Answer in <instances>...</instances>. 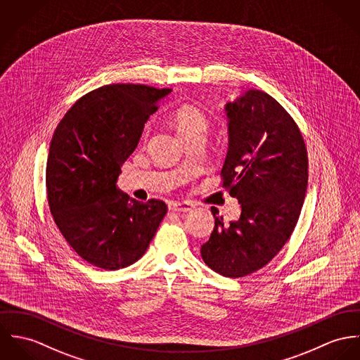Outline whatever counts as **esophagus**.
Wrapping results in <instances>:
<instances>
[{
  "mask_svg": "<svg viewBox=\"0 0 360 360\" xmlns=\"http://www.w3.org/2000/svg\"><path fill=\"white\" fill-rule=\"evenodd\" d=\"M168 208L175 212H188L193 208V205L188 201H172L168 204Z\"/></svg>",
  "mask_w": 360,
  "mask_h": 360,
  "instance_id": "1",
  "label": "esophagus"
}]
</instances>
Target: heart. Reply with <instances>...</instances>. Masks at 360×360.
Masks as SVG:
<instances>
[{"label":"heart","instance_id":"1","mask_svg":"<svg viewBox=\"0 0 360 360\" xmlns=\"http://www.w3.org/2000/svg\"><path fill=\"white\" fill-rule=\"evenodd\" d=\"M175 125L179 135H185L195 129H205V119L198 109L192 106H182L175 113Z\"/></svg>","mask_w":360,"mask_h":360}]
</instances>
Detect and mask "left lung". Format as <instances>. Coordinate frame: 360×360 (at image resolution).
<instances>
[{
	"label": "left lung",
	"instance_id": "1",
	"mask_svg": "<svg viewBox=\"0 0 360 360\" xmlns=\"http://www.w3.org/2000/svg\"><path fill=\"white\" fill-rule=\"evenodd\" d=\"M229 150L224 186L239 200L240 217L215 226L201 245L202 261L225 278L265 266L292 233L308 186V156L291 116L266 92L248 89L225 106Z\"/></svg>",
	"mask_w": 360,
	"mask_h": 360
}]
</instances>
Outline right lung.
Listing matches in <instances>:
<instances>
[{
    "label": "right lung",
    "instance_id": "obj_1",
    "mask_svg": "<svg viewBox=\"0 0 360 360\" xmlns=\"http://www.w3.org/2000/svg\"><path fill=\"white\" fill-rule=\"evenodd\" d=\"M172 89L112 84L79 99L56 127L46 161V193L60 233L82 259L116 271L136 262L167 205L141 202L117 188L121 165L145 122Z\"/></svg>",
    "mask_w": 360,
    "mask_h": 360
}]
</instances>
